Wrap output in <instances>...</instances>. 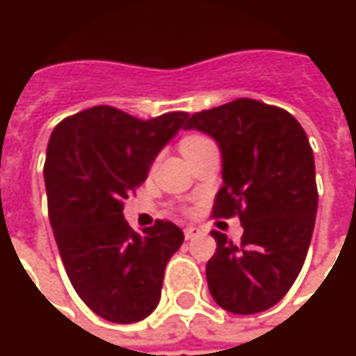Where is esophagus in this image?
Instances as JSON below:
<instances>
[{
	"mask_svg": "<svg viewBox=\"0 0 356 356\" xmlns=\"http://www.w3.org/2000/svg\"><path fill=\"white\" fill-rule=\"evenodd\" d=\"M200 234H202V229L196 226H188L184 229V238L186 239H194V238H198Z\"/></svg>",
	"mask_w": 356,
	"mask_h": 356,
	"instance_id": "1",
	"label": "esophagus"
}]
</instances>
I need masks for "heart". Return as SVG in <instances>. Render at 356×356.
<instances>
[{
	"label": "heart",
	"instance_id": "obj_1",
	"mask_svg": "<svg viewBox=\"0 0 356 356\" xmlns=\"http://www.w3.org/2000/svg\"><path fill=\"white\" fill-rule=\"evenodd\" d=\"M200 136H188V138H184V143H192V140H198ZM182 143V144H184Z\"/></svg>",
	"mask_w": 356,
	"mask_h": 356
}]
</instances>
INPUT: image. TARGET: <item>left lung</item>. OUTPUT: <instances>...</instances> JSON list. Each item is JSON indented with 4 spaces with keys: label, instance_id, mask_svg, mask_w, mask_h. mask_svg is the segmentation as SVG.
<instances>
[{
    "label": "left lung",
    "instance_id": "1",
    "mask_svg": "<svg viewBox=\"0 0 356 356\" xmlns=\"http://www.w3.org/2000/svg\"><path fill=\"white\" fill-rule=\"evenodd\" d=\"M184 129L220 144L224 186L212 216H238L243 226L239 243L212 232L210 293L229 313H261L291 289L313 236L319 194L307 134L287 111L253 99L196 113Z\"/></svg>",
    "mask_w": 356,
    "mask_h": 356
}]
</instances>
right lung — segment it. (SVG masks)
I'll list each match as a JSON object with an SVG mask.
<instances>
[{
	"instance_id": "1",
	"label": "right lung",
	"mask_w": 356,
	"mask_h": 356,
	"mask_svg": "<svg viewBox=\"0 0 356 356\" xmlns=\"http://www.w3.org/2000/svg\"><path fill=\"white\" fill-rule=\"evenodd\" d=\"M186 120L180 111L140 120L99 104L61 120L49 138L43 176L63 266L76 295L106 321H143L156 309L166 264L184 241L168 220L136 234L122 210Z\"/></svg>"
}]
</instances>
